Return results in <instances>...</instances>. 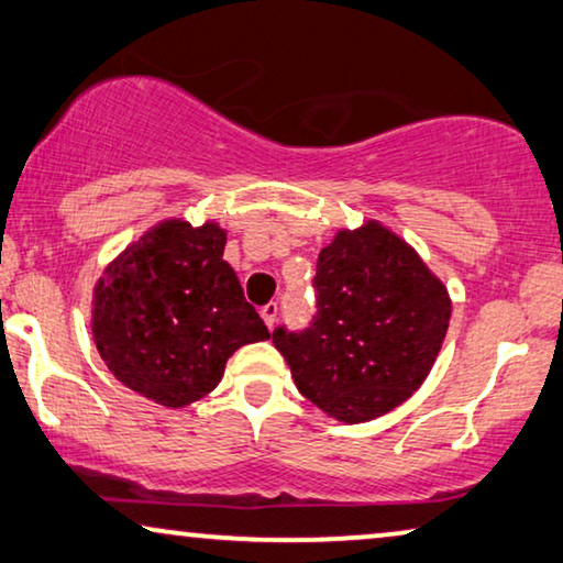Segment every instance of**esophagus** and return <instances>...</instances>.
<instances>
[{"mask_svg": "<svg viewBox=\"0 0 563 563\" xmlns=\"http://www.w3.org/2000/svg\"><path fill=\"white\" fill-rule=\"evenodd\" d=\"M260 316H263L265 327L273 329L275 321H278V303H267V306H263V311H260Z\"/></svg>", "mask_w": 563, "mask_h": 563, "instance_id": "obj_1", "label": "esophagus"}]
</instances>
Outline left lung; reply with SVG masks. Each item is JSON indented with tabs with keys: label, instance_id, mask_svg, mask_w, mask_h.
Instances as JSON below:
<instances>
[{
	"label": "left lung",
	"instance_id": "1",
	"mask_svg": "<svg viewBox=\"0 0 563 563\" xmlns=\"http://www.w3.org/2000/svg\"><path fill=\"white\" fill-rule=\"evenodd\" d=\"M316 316L273 344L303 398L342 423L406 402L437 362L451 298L406 240L379 224L339 229L316 265Z\"/></svg>",
	"mask_w": 563,
	"mask_h": 563
}]
</instances>
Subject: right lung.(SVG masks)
I'll use <instances>...</instances> for the list:
<instances>
[{
	"instance_id": "right-lung-1",
	"label": "right lung",
	"mask_w": 563,
	"mask_h": 563,
	"mask_svg": "<svg viewBox=\"0 0 563 563\" xmlns=\"http://www.w3.org/2000/svg\"><path fill=\"white\" fill-rule=\"evenodd\" d=\"M217 221L165 219L132 242L93 288L91 331L122 385L165 408L209 395L244 344L271 339L224 260Z\"/></svg>"
}]
</instances>
